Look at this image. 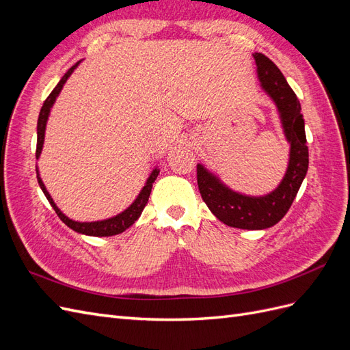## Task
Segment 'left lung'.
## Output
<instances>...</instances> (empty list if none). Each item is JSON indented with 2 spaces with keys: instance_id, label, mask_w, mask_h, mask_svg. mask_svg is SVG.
<instances>
[{
  "instance_id": "1",
  "label": "left lung",
  "mask_w": 350,
  "mask_h": 350,
  "mask_svg": "<svg viewBox=\"0 0 350 350\" xmlns=\"http://www.w3.org/2000/svg\"><path fill=\"white\" fill-rule=\"evenodd\" d=\"M252 57L256 59L261 88L276 103L286 140L291 143L288 171L279 187L262 197L232 191L200 163L197 165V184L201 198L220 221L232 228L260 230L274 226L288 213L308 171V147L301 103L295 92L271 59L260 52Z\"/></svg>"
}]
</instances>
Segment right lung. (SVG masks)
Here are the masks:
<instances>
[{"instance_id":"right-lung-1","label":"right lung","mask_w":350,"mask_h":350,"mask_svg":"<svg viewBox=\"0 0 350 350\" xmlns=\"http://www.w3.org/2000/svg\"><path fill=\"white\" fill-rule=\"evenodd\" d=\"M80 64V62H77V64H74L64 76H62V79L59 80V83L55 86V89L51 92L49 96L46 98V100L44 102V107H42L40 112H39V118H38V143H36V159H39L40 156V152H42V147H44V139H45V129H46V122H48V116H49V112H51V108L52 105H54L57 96L59 94L62 86H64V83L67 81V79L71 76V72L76 70V67ZM38 172V171H36ZM159 175V169H153L150 176L147 178V183L146 185L143 187V189L140 191V194L137 196V198L134 200V203L124 210L122 213L116 215L111 219H105V220H98V221H76V220H71L68 219L62 211L57 207V204L54 203V200H52V197L49 196V193L46 191V188L44 185V183H42V179L39 176V172H38V183H39V187L42 188V191H44L45 197L48 198L49 204L52 206V208L55 210V213L58 215V217L64 221V224L71 228L72 230L79 232V234H83V235H90V237H112V235H118L121 234V232H124L125 229H129L131 225H134V221L140 217L143 208L146 207L147 201H149V197H150V193H152V187H153V183L156 181V178Z\"/></svg>"}]
</instances>
